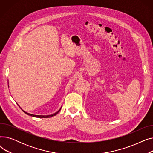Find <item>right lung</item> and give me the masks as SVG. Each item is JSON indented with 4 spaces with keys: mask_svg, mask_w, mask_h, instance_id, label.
Listing matches in <instances>:
<instances>
[{
    "mask_svg": "<svg viewBox=\"0 0 153 153\" xmlns=\"http://www.w3.org/2000/svg\"><path fill=\"white\" fill-rule=\"evenodd\" d=\"M61 108L57 111V112H56V113H54V114H52V115H33V114H28V113H27V112H26V111H23H23H24L25 112V113L27 114V115H30V116H31V117H37V118H50V117H53V116H54V115H56V114H58L59 112V111L61 110Z\"/></svg>",
    "mask_w": 153,
    "mask_h": 153,
    "instance_id": "1",
    "label": "right lung"
}]
</instances>
